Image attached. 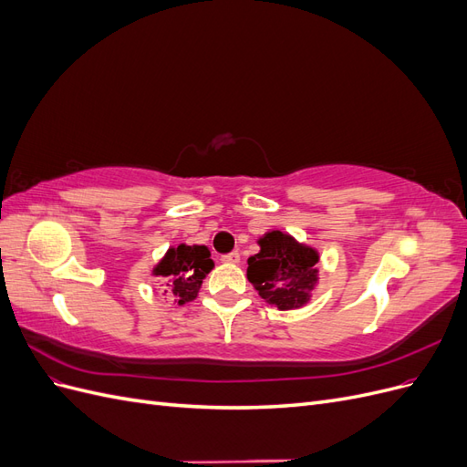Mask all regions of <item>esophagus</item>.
Segmentation results:
<instances>
[{"instance_id": "34e87169", "label": "esophagus", "mask_w": 467, "mask_h": 467, "mask_svg": "<svg viewBox=\"0 0 467 467\" xmlns=\"http://www.w3.org/2000/svg\"><path fill=\"white\" fill-rule=\"evenodd\" d=\"M222 261H223V263H232V265H237L239 261H242V255H239L237 251H232V253H228V255H223V257H222Z\"/></svg>"}]
</instances>
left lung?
Masks as SVG:
<instances>
[{
  "label": "left lung",
  "instance_id": "8db88e82",
  "mask_svg": "<svg viewBox=\"0 0 467 467\" xmlns=\"http://www.w3.org/2000/svg\"><path fill=\"white\" fill-rule=\"evenodd\" d=\"M261 251L247 259V280L261 298L282 312L312 300L317 285L319 253L280 230L259 237Z\"/></svg>",
  "mask_w": 467,
  "mask_h": 467
}]
</instances>
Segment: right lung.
<instances>
[{"label":"right lung","instance_id":"obj_1","mask_svg":"<svg viewBox=\"0 0 467 467\" xmlns=\"http://www.w3.org/2000/svg\"><path fill=\"white\" fill-rule=\"evenodd\" d=\"M212 268H214V261L210 259L206 245L181 244L167 249L165 257L153 266L151 275L160 276L175 302L182 306L199 296L202 280Z\"/></svg>","mask_w":467,"mask_h":467}]
</instances>
